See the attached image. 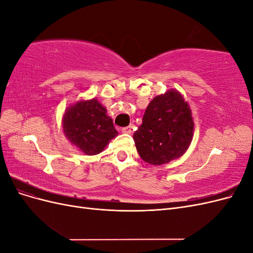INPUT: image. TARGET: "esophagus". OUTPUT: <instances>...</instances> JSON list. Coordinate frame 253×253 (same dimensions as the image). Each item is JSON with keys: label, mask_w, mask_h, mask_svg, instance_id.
I'll list each match as a JSON object with an SVG mask.
<instances>
[{"label": "esophagus", "mask_w": 253, "mask_h": 253, "mask_svg": "<svg viewBox=\"0 0 253 253\" xmlns=\"http://www.w3.org/2000/svg\"><path fill=\"white\" fill-rule=\"evenodd\" d=\"M121 131L124 132V133H126V134H131V133H132V126H128L122 127V128H121Z\"/></svg>", "instance_id": "obj_1"}]
</instances>
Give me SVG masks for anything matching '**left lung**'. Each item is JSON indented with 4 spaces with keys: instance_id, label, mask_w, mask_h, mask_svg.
<instances>
[{
    "instance_id": "obj_1",
    "label": "left lung",
    "mask_w": 253,
    "mask_h": 253,
    "mask_svg": "<svg viewBox=\"0 0 253 253\" xmlns=\"http://www.w3.org/2000/svg\"><path fill=\"white\" fill-rule=\"evenodd\" d=\"M194 122L185 99L170 89L148 105L133 138L139 156L153 166L179 158L193 138Z\"/></svg>"
}]
</instances>
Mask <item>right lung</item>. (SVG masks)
I'll return each instance as SVG.
<instances>
[{"mask_svg":"<svg viewBox=\"0 0 253 253\" xmlns=\"http://www.w3.org/2000/svg\"><path fill=\"white\" fill-rule=\"evenodd\" d=\"M62 125L66 138L86 155L99 154L118 134L112 118L97 99L68 108Z\"/></svg>","mask_w":253,"mask_h":253,"instance_id":"right-lung-1","label":"right lung"}]
</instances>
